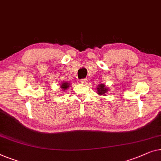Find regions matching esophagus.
<instances>
[{
  "label": "esophagus",
  "instance_id": "esophagus-1",
  "mask_svg": "<svg viewBox=\"0 0 161 161\" xmlns=\"http://www.w3.org/2000/svg\"><path fill=\"white\" fill-rule=\"evenodd\" d=\"M80 81L81 83H82V84H85V83L87 82V80H86V79H81V80H80Z\"/></svg>",
  "mask_w": 161,
  "mask_h": 161
}]
</instances>
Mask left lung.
Wrapping results in <instances>:
<instances>
[{
    "label": "left lung",
    "mask_w": 161,
    "mask_h": 161,
    "mask_svg": "<svg viewBox=\"0 0 161 161\" xmlns=\"http://www.w3.org/2000/svg\"><path fill=\"white\" fill-rule=\"evenodd\" d=\"M97 90H98V92L99 95H102V94H104L105 92H107V89L105 87V86H104L103 84L102 85H99L98 88H97Z\"/></svg>",
    "instance_id": "1"
}]
</instances>
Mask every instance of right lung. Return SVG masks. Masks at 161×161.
I'll list each match as a JSON object with an SVG mask.
<instances>
[{
    "label": "right lung",
    "mask_w": 161,
    "mask_h": 161,
    "mask_svg": "<svg viewBox=\"0 0 161 161\" xmlns=\"http://www.w3.org/2000/svg\"><path fill=\"white\" fill-rule=\"evenodd\" d=\"M69 84L67 83V82H63V83L61 84V88H62L63 90L67 89V88L69 87Z\"/></svg>",
    "instance_id": "1"
}]
</instances>
